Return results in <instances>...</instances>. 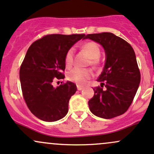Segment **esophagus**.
<instances>
[{
    "instance_id": "34e87169",
    "label": "esophagus",
    "mask_w": 154,
    "mask_h": 154,
    "mask_svg": "<svg viewBox=\"0 0 154 154\" xmlns=\"http://www.w3.org/2000/svg\"><path fill=\"white\" fill-rule=\"evenodd\" d=\"M77 88L79 91H80V90H82V88H83V86H82V85H77Z\"/></svg>"
}]
</instances>
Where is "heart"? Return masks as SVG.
I'll return each instance as SVG.
<instances>
[{
	"label": "heart",
	"instance_id": "1",
	"mask_svg": "<svg viewBox=\"0 0 154 154\" xmlns=\"http://www.w3.org/2000/svg\"><path fill=\"white\" fill-rule=\"evenodd\" d=\"M82 51H85L90 57L88 63L93 67H98L100 65V57L101 55V49L97 43L95 42H87L82 46ZM74 49L69 48L65 56V65L67 68H71L74 63ZM93 76L91 69L75 68L68 72L67 78L70 81L79 84H85Z\"/></svg>",
	"mask_w": 154,
	"mask_h": 154
}]
</instances>
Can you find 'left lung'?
Wrapping results in <instances>:
<instances>
[{"instance_id":"left-lung-1","label":"left lung","mask_w":154,"mask_h":154,"mask_svg":"<svg viewBox=\"0 0 154 154\" xmlns=\"http://www.w3.org/2000/svg\"><path fill=\"white\" fill-rule=\"evenodd\" d=\"M85 38L102 45L106 55L97 79L101 85L93 88L94 95L88 101L90 111L103 119L122 115L131 105L141 80L135 52L127 41L111 32L89 34Z\"/></svg>"}]
</instances>
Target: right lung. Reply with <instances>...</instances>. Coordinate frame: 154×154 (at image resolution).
<instances>
[{"mask_svg":"<svg viewBox=\"0 0 154 154\" xmlns=\"http://www.w3.org/2000/svg\"><path fill=\"white\" fill-rule=\"evenodd\" d=\"M85 35H48L34 42L27 51L20 69L24 100L38 119L54 122L69 111V102L77 91L70 81L53 86V82L65 78V56Z\"/></svg>","mask_w":154,"mask_h":154,"instance_id":"obj_1","label":"right lung"}]
</instances>
